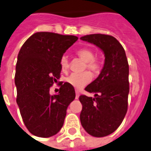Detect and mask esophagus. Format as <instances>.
Segmentation results:
<instances>
[{"mask_svg":"<svg viewBox=\"0 0 151 151\" xmlns=\"http://www.w3.org/2000/svg\"><path fill=\"white\" fill-rule=\"evenodd\" d=\"M79 95H80V94H79V93L78 92V91H76V96H75V98H76V99H78Z\"/></svg>","mask_w":151,"mask_h":151,"instance_id":"esophagus-1","label":"esophagus"}]
</instances>
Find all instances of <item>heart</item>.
<instances>
[{
    "label": "heart",
    "mask_w": 151,
    "mask_h": 151,
    "mask_svg": "<svg viewBox=\"0 0 151 151\" xmlns=\"http://www.w3.org/2000/svg\"><path fill=\"white\" fill-rule=\"evenodd\" d=\"M77 55L78 56L79 58L85 61L84 69L92 71L94 73L99 72L101 64L98 59L95 58V54L92 50L89 48H82L77 51ZM60 65L61 70L63 71H66L69 69L70 63L69 59L66 56H62L60 59ZM91 80V75L89 72L85 71L81 73H71L68 76L65 81L68 84L71 86L74 87L77 90H81L83 87L86 86Z\"/></svg>",
    "instance_id": "heart-1"
}]
</instances>
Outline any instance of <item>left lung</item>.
Masks as SVG:
<instances>
[{"label": "left lung", "mask_w": 151, "mask_h": 151, "mask_svg": "<svg viewBox=\"0 0 151 151\" xmlns=\"http://www.w3.org/2000/svg\"><path fill=\"white\" fill-rule=\"evenodd\" d=\"M96 45L105 54L104 66L98 78L85 90L94 98L81 95V126L93 137L112 134L121 125L128 109L129 65L122 45L113 36L96 33L81 37Z\"/></svg>", "instance_id": "left-lung-1"}]
</instances>
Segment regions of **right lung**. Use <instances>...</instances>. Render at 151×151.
I'll return each mask as SVG.
<instances>
[{
    "instance_id": "1",
    "label": "right lung",
    "mask_w": 151,
    "mask_h": 151,
    "mask_svg": "<svg viewBox=\"0 0 151 151\" xmlns=\"http://www.w3.org/2000/svg\"><path fill=\"white\" fill-rule=\"evenodd\" d=\"M78 39L76 36L38 32L29 37L19 51L17 103L32 134L49 138L58 133L64 124L67 108L75 98L74 88L61 82L58 94L53 96L50 89L61 77L60 59Z\"/></svg>"
}]
</instances>
